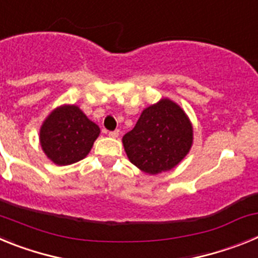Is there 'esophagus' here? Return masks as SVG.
<instances>
[{"label": "esophagus", "instance_id": "1", "mask_svg": "<svg viewBox=\"0 0 258 258\" xmlns=\"http://www.w3.org/2000/svg\"><path fill=\"white\" fill-rule=\"evenodd\" d=\"M118 134H120V131H113V132H109L108 136L111 137V138H117Z\"/></svg>", "mask_w": 258, "mask_h": 258}]
</instances>
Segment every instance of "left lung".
<instances>
[{
    "instance_id": "1",
    "label": "left lung",
    "mask_w": 258,
    "mask_h": 258,
    "mask_svg": "<svg viewBox=\"0 0 258 258\" xmlns=\"http://www.w3.org/2000/svg\"><path fill=\"white\" fill-rule=\"evenodd\" d=\"M194 131L188 116L164 98L143 109L136 126L122 137L132 164L149 174L173 169L188 154Z\"/></svg>"
}]
</instances>
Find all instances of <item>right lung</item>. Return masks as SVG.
<instances>
[{
    "label": "right lung",
    "mask_w": 258,
    "mask_h": 258,
    "mask_svg": "<svg viewBox=\"0 0 258 258\" xmlns=\"http://www.w3.org/2000/svg\"><path fill=\"white\" fill-rule=\"evenodd\" d=\"M101 133L95 122L75 104L55 108L40 129L42 151L56 165H70L83 160Z\"/></svg>",
    "instance_id": "obj_1"
}]
</instances>
